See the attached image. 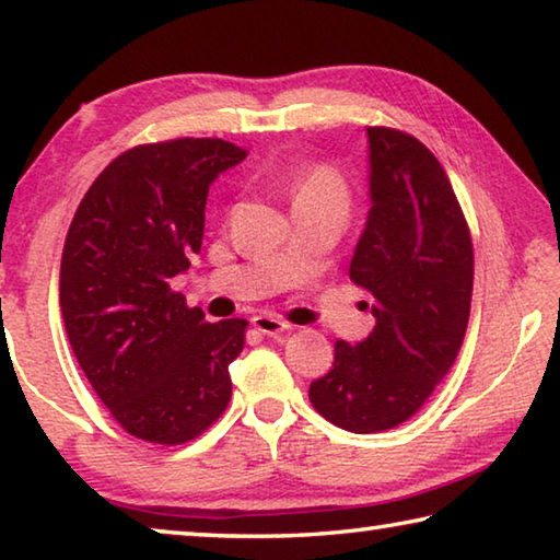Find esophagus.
Returning a JSON list of instances; mask_svg holds the SVG:
<instances>
[{
	"label": "esophagus",
	"mask_w": 560,
	"mask_h": 560,
	"mask_svg": "<svg viewBox=\"0 0 560 560\" xmlns=\"http://www.w3.org/2000/svg\"><path fill=\"white\" fill-rule=\"evenodd\" d=\"M252 326L257 328L259 334H264V336H279V334H283V330L291 328V326L287 324V320H281V318H277V316H269V314L254 316V318H252Z\"/></svg>",
	"instance_id": "esophagus-1"
}]
</instances>
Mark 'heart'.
<instances>
[{"mask_svg": "<svg viewBox=\"0 0 560 560\" xmlns=\"http://www.w3.org/2000/svg\"><path fill=\"white\" fill-rule=\"evenodd\" d=\"M299 205H320L336 207L340 212H348L350 187L346 177L334 165H311L293 183V207Z\"/></svg>", "mask_w": 560, "mask_h": 560, "instance_id": "obj_1", "label": "heart"}]
</instances>
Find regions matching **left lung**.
<instances>
[{"label":"left lung","mask_w":560,"mask_h":560,"mask_svg":"<svg viewBox=\"0 0 560 560\" xmlns=\"http://www.w3.org/2000/svg\"><path fill=\"white\" fill-rule=\"evenodd\" d=\"M371 212L350 281L375 316L371 336L336 343L334 368L311 383L318 415L355 434L393 430L450 373L469 324L474 252L440 160L395 128H368Z\"/></svg>","instance_id":"left-lung-1"}]
</instances>
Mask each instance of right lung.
Listing matches in <instances>:
<instances>
[{"mask_svg":"<svg viewBox=\"0 0 560 560\" xmlns=\"http://www.w3.org/2000/svg\"><path fill=\"white\" fill-rule=\"evenodd\" d=\"M244 158L222 138L130 148L93 179L66 234V336L103 405L138 440H195L232 397L246 320L207 324L170 281L200 254L210 185Z\"/></svg>","mask_w":560,"mask_h":560,"instance_id":"add662e5","label":"right lung"}]
</instances>
